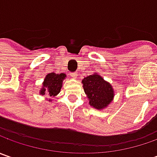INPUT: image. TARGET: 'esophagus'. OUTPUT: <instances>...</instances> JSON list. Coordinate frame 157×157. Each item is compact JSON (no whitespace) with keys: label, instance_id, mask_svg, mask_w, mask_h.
Listing matches in <instances>:
<instances>
[{"label":"esophagus","instance_id":"34e87169","mask_svg":"<svg viewBox=\"0 0 157 157\" xmlns=\"http://www.w3.org/2000/svg\"><path fill=\"white\" fill-rule=\"evenodd\" d=\"M71 77H72V78H77V73H76V72H73V73H71Z\"/></svg>","mask_w":157,"mask_h":157}]
</instances>
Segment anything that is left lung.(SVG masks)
Segmentation results:
<instances>
[{
    "label": "left lung",
    "mask_w": 157,
    "mask_h": 157,
    "mask_svg": "<svg viewBox=\"0 0 157 157\" xmlns=\"http://www.w3.org/2000/svg\"><path fill=\"white\" fill-rule=\"evenodd\" d=\"M82 84L89 104L96 109L105 108L113 99L114 91L112 86L97 73L84 78Z\"/></svg>",
    "instance_id": "left-lung-1"
}]
</instances>
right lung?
Instances as JSON below:
<instances>
[{
	"label": "right lung",
	"instance_id": "right-lung-1",
	"mask_svg": "<svg viewBox=\"0 0 157 157\" xmlns=\"http://www.w3.org/2000/svg\"><path fill=\"white\" fill-rule=\"evenodd\" d=\"M66 75L64 73L56 74L54 72L47 74L43 83V86L40 90L41 95H49L50 97H54L60 93V90L63 85V80Z\"/></svg>",
	"mask_w": 157,
	"mask_h": 157
}]
</instances>
